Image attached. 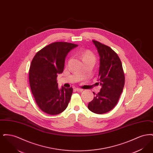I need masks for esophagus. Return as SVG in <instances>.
<instances>
[{"label":"esophagus","instance_id":"obj_1","mask_svg":"<svg viewBox=\"0 0 153 153\" xmlns=\"http://www.w3.org/2000/svg\"><path fill=\"white\" fill-rule=\"evenodd\" d=\"M75 90L76 91H78V92H82L83 91L82 89H81V88H75Z\"/></svg>","mask_w":153,"mask_h":153}]
</instances>
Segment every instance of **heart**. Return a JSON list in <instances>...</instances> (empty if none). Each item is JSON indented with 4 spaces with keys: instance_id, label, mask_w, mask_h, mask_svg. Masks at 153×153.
Segmentation results:
<instances>
[{
    "instance_id": "heart-1",
    "label": "heart",
    "mask_w": 153,
    "mask_h": 153,
    "mask_svg": "<svg viewBox=\"0 0 153 153\" xmlns=\"http://www.w3.org/2000/svg\"><path fill=\"white\" fill-rule=\"evenodd\" d=\"M81 58L82 61L85 60H92L95 62L96 58L95 55L92 51H85L81 53Z\"/></svg>"
}]
</instances>
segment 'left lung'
Listing matches in <instances>:
<instances>
[{
	"mask_svg": "<svg viewBox=\"0 0 153 153\" xmlns=\"http://www.w3.org/2000/svg\"><path fill=\"white\" fill-rule=\"evenodd\" d=\"M100 56L99 81L100 91L94 94L88 108L92 112L103 114L113 109L118 102L124 85V73L121 61L110 47L93 40Z\"/></svg>",
	"mask_w": 153,
	"mask_h": 153,
	"instance_id": "1",
	"label": "left lung"
}]
</instances>
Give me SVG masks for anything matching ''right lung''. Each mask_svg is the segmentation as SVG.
<instances>
[{"label":"right lung","instance_id":"1","mask_svg":"<svg viewBox=\"0 0 153 153\" xmlns=\"http://www.w3.org/2000/svg\"><path fill=\"white\" fill-rule=\"evenodd\" d=\"M78 45L56 42L38 51L29 70L31 92L38 106L44 112L57 115L68 107L73 88L58 87L57 77L62 73L68 53Z\"/></svg>","mask_w":153,"mask_h":153}]
</instances>
